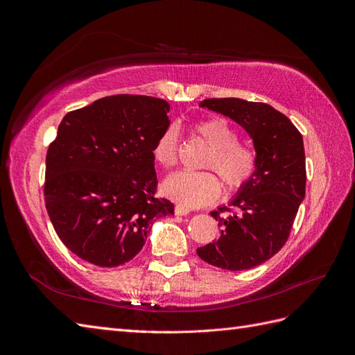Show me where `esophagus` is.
<instances>
[{"label":"esophagus","mask_w":355,"mask_h":355,"mask_svg":"<svg viewBox=\"0 0 355 355\" xmlns=\"http://www.w3.org/2000/svg\"><path fill=\"white\" fill-rule=\"evenodd\" d=\"M175 213L178 214V216H187V214L189 213V209L180 206V204H178V206L175 207Z\"/></svg>","instance_id":"obj_1"}]
</instances>
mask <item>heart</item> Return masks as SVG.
Here are the masks:
<instances>
[{"label":"heart","mask_w":355,"mask_h":355,"mask_svg":"<svg viewBox=\"0 0 355 355\" xmlns=\"http://www.w3.org/2000/svg\"><path fill=\"white\" fill-rule=\"evenodd\" d=\"M192 132L210 146L202 161V168L214 171L228 189H241L254 178L257 153L253 146L237 141V132L225 118L211 116L200 120L192 124ZM178 155L179 133L170 125L158 136L153 148V158L163 168H171L178 163ZM211 171H178L164 180L163 192L180 206H209L222 192L220 180Z\"/></svg>","instance_id":"heart-1"}]
</instances>
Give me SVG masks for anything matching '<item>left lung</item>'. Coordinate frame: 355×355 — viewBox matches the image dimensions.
I'll list each match as a JSON object with an SVG mask.
<instances>
[{
    "label": "left lung",
    "instance_id": "8db88e82",
    "mask_svg": "<svg viewBox=\"0 0 355 355\" xmlns=\"http://www.w3.org/2000/svg\"><path fill=\"white\" fill-rule=\"evenodd\" d=\"M202 108L239 123L250 135L257 153L254 178L239 191L230 207L211 211L219 222L216 241L198 247L204 262L230 271L250 270L272 257L286 244L299 204L305 198L306 168L302 135L271 105L237 98L204 99Z\"/></svg>",
    "mask_w": 355,
    "mask_h": 355
}]
</instances>
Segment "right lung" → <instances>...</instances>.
I'll return each mask as SVG.
<instances>
[{"label": "right lung", "mask_w": 355, "mask_h": 355, "mask_svg": "<svg viewBox=\"0 0 355 355\" xmlns=\"http://www.w3.org/2000/svg\"><path fill=\"white\" fill-rule=\"evenodd\" d=\"M168 111L163 99L115 94L63 116L46 157L44 201L59 239L83 261L127 263L154 220L175 214L155 197L153 158Z\"/></svg>", "instance_id": "add662e5"}]
</instances>
